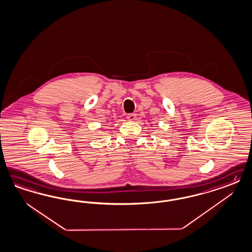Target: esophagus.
I'll use <instances>...</instances> for the list:
<instances>
[{
	"mask_svg": "<svg viewBox=\"0 0 252 252\" xmlns=\"http://www.w3.org/2000/svg\"><path fill=\"white\" fill-rule=\"evenodd\" d=\"M127 120H128V121H130V122L135 121V120H136V114H128V116H127Z\"/></svg>",
	"mask_w": 252,
	"mask_h": 252,
	"instance_id": "1",
	"label": "esophagus"
}]
</instances>
